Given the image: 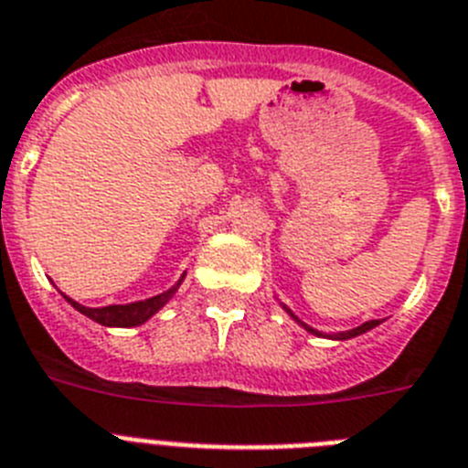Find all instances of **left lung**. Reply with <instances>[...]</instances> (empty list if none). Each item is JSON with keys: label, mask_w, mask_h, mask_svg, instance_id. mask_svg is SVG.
Returning a JSON list of instances; mask_svg holds the SVG:
<instances>
[{"label": "left lung", "mask_w": 468, "mask_h": 468, "mask_svg": "<svg viewBox=\"0 0 468 468\" xmlns=\"http://www.w3.org/2000/svg\"><path fill=\"white\" fill-rule=\"evenodd\" d=\"M281 307L285 309V312H288V316H292V319L297 321V324H300L302 328H304V331H307V333H312V335L328 337V340H349V337H356V335H361V333L371 331V328H376V325L380 324L378 319H374V321H367V324L356 325V328H352V331H343V333H321V331H316V328H312V325H307V324H304V321H302V319H297V316H294V314L290 312L288 307H285V304H281Z\"/></svg>", "instance_id": "obj_1"}]
</instances>
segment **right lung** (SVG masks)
I'll return each mask as SVG.
<instances>
[{
    "instance_id": "right-lung-1",
    "label": "right lung",
    "mask_w": 468,
    "mask_h": 468,
    "mask_svg": "<svg viewBox=\"0 0 468 468\" xmlns=\"http://www.w3.org/2000/svg\"><path fill=\"white\" fill-rule=\"evenodd\" d=\"M183 278H186V273H183L180 281L176 282L174 288H168L166 292L154 294V297H149V300L131 302V304H109V307L92 309V307H82V304H78L76 300H70L69 294H64V297L69 300L70 307L78 309L80 314H85L88 319L97 321V324L112 325V328H133V325H143L144 321L152 319V316H154V314L159 312V309L164 307L171 297H174L176 290H178L180 282H183Z\"/></svg>"
}]
</instances>
